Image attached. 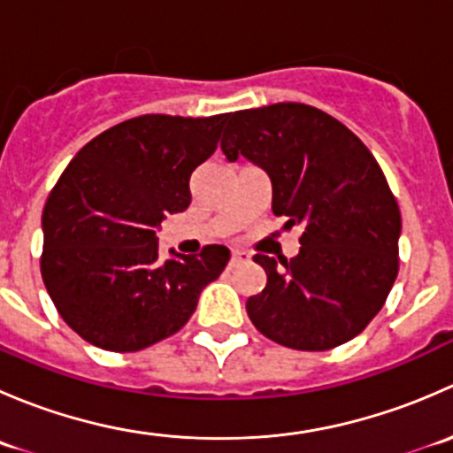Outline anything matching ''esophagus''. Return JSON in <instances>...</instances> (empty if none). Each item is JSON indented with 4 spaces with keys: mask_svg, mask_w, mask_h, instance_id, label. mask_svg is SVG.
I'll use <instances>...</instances> for the list:
<instances>
[{
    "mask_svg": "<svg viewBox=\"0 0 453 453\" xmlns=\"http://www.w3.org/2000/svg\"><path fill=\"white\" fill-rule=\"evenodd\" d=\"M252 260V256H250L248 252H241V250H234L232 252V258H230V265L234 267V265H243V263H250Z\"/></svg>",
    "mask_w": 453,
    "mask_h": 453,
    "instance_id": "1",
    "label": "esophagus"
}]
</instances>
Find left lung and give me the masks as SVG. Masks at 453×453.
Returning <instances> with one entry per match:
<instances>
[{"label": "left lung", "instance_id": "8db88e82", "mask_svg": "<svg viewBox=\"0 0 453 453\" xmlns=\"http://www.w3.org/2000/svg\"><path fill=\"white\" fill-rule=\"evenodd\" d=\"M272 180V210L300 227L291 260L256 254L267 285L245 304L265 337L328 350L368 326L399 272L401 212L362 140L322 109L276 103L232 113L221 140Z\"/></svg>", "mask_w": 453, "mask_h": 453}]
</instances>
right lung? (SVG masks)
Returning <instances> with one entry per match:
<instances>
[{"label":"right lung","mask_w":453,"mask_h":453,"mask_svg":"<svg viewBox=\"0 0 453 453\" xmlns=\"http://www.w3.org/2000/svg\"><path fill=\"white\" fill-rule=\"evenodd\" d=\"M230 113H146L87 142L43 208L41 276L85 342L135 353L175 335L230 260L223 245L159 258L166 214L190 205V175L217 150Z\"/></svg>","instance_id":"1"}]
</instances>
